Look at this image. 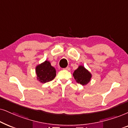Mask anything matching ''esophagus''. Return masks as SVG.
<instances>
[{
    "label": "esophagus",
    "mask_w": 128,
    "mask_h": 128,
    "mask_svg": "<svg viewBox=\"0 0 128 128\" xmlns=\"http://www.w3.org/2000/svg\"><path fill=\"white\" fill-rule=\"evenodd\" d=\"M64 70H67V71H70V68L69 67H66V68H64Z\"/></svg>",
    "instance_id": "1"
}]
</instances>
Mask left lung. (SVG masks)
Wrapping results in <instances>:
<instances>
[{
    "label": "left lung",
    "instance_id": "obj_1",
    "mask_svg": "<svg viewBox=\"0 0 128 128\" xmlns=\"http://www.w3.org/2000/svg\"><path fill=\"white\" fill-rule=\"evenodd\" d=\"M73 76L78 83L84 86L89 82L91 78V74L83 66H79L73 73Z\"/></svg>",
    "mask_w": 128,
    "mask_h": 128
}]
</instances>
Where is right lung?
Returning <instances> with one entry per match:
<instances>
[{
	"mask_svg": "<svg viewBox=\"0 0 128 128\" xmlns=\"http://www.w3.org/2000/svg\"><path fill=\"white\" fill-rule=\"evenodd\" d=\"M36 71L37 80L42 83H46L52 81L56 76L55 68L52 67L50 62L47 61H46L40 65L37 66Z\"/></svg>",
	"mask_w": 128,
	"mask_h": 128,
	"instance_id": "right-lung-1",
	"label": "right lung"
}]
</instances>
